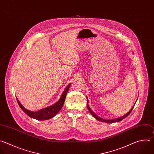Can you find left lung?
<instances>
[{
    "instance_id": "1",
    "label": "left lung",
    "mask_w": 154,
    "mask_h": 154,
    "mask_svg": "<svg viewBox=\"0 0 154 154\" xmlns=\"http://www.w3.org/2000/svg\"><path fill=\"white\" fill-rule=\"evenodd\" d=\"M87 98V109H88V111L90 112V113H91V115L93 116L95 118H96L97 120H98V121H101V122H106V123H113V122H119V121H121V120H122L123 119H125V118H126L131 113V112H132V110H133V109H134V106H135V104L134 105V106L132 107V109L129 110V112H128V113H127L126 114H125V115H123V116H120V117H119V118H115V119H103V118H101V117H100L99 116H98L93 110H92L91 109H90V107H89V106H88V98L87 97H86ZM138 100V99H137ZM137 102V101H136Z\"/></svg>"
}]
</instances>
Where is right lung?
<instances>
[{
	"instance_id": "obj_1",
	"label": "right lung",
	"mask_w": 154,
	"mask_h": 154,
	"mask_svg": "<svg viewBox=\"0 0 154 154\" xmlns=\"http://www.w3.org/2000/svg\"><path fill=\"white\" fill-rule=\"evenodd\" d=\"M70 85H71V83H70L66 87V88L64 89V91L63 92V94L61 95L60 99L56 103H54V104H53L50 106H48L46 108L42 109L37 112H33V111H31V110H29L25 109L22 105V104L20 103L19 100L17 98H16V100H17L18 104H19V107L21 108V109L29 117L36 119L37 120H39V121L49 119L54 117L59 112V110L61 109V108L63 107L64 101H65V99H66L67 94Z\"/></svg>"
}]
</instances>
